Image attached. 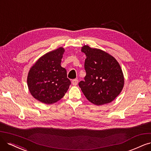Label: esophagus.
<instances>
[{
	"instance_id": "34e87169",
	"label": "esophagus",
	"mask_w": 151,
	"mask_h": 151,
	"mask_svg": "<svg viewBox=\"0 0 151 151\" xmlns=\"http://www.w3.org/2000/svg\"><path fill=\"white\" fill-rule=\"evenodd\" d=\"M78 80L77 79H74L72 80V84L74 86H76L78 85Z\"/></svg>"
}]
</instances>
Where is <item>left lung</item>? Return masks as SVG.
I'll return each instance as SVG.
<instances>
[{"instance_id": "8db88e82", "label": "left lung", "mask_w": 151, "mask_h": 151, "mask_svg": "<svg viewBox=\"0 0 151 151\" xmlns=\"http://www.w3.org/2000/svg\"><path fill=\"white\" fill-rule=\"evenodd\" d=\"M81 51L86 56V75L85 80L78 85L84 95L89 101L98 106L113 101L124 86V76L119 64L103 50L85 45Z\"/></svg>"}]
</instances>
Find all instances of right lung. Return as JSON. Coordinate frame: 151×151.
Segmentation results:
<instances>
[{"mask_svg":"<svg viewBox=\"0 0 151 151\" xmlns=\"http://www.w3.org/2000/svg\"><path fill=\"white\" fill-rule=\"evenodd\" d=\"M65 52L60 47L44 55L30 68L27 85L33 97L47 104L62 98L71 85L61 61Z\"/></svg>","mask_w":151,"mask_h":151,"instance_id":"obj_1","label":"right lung"}]
</instances>
